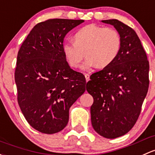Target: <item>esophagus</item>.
<instances>
[{
	"instance_id": "1",
	"label": "esophagus",
	"mask_w": 155,
	"mask_h": 155,
	"mask_svg": "<svg viewBox=\"0 0 155 155\" xmlns=\"http://www.w3.org/2000/svg\"><path fill=\"white\" fill-rule=\"evenodd\" d=\"M84 77H85V79H86V81H88L89 79H90V75L89 74H87V73H84Z\"/></svg>"
}]
</instances>
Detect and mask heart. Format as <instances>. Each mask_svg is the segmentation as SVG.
Masks as SVG:
<instances>
[{"mask_svg": "<svg viewBox=\"0 0 155 155\" xmlns=\"http://www.w3.org/2000/svg\"><path fill=\"white\" fill-rule=\"evenodd\" d=\"M73 38L74 41L63 43V53L70 66L74 68L79 66L85 54L87 58L81 66L84 71L95 67L107 68L115 61L121 49L120 34L111 27L88 24L79 29Z\"/></svg>", "mask_w": 155, "mask_h": 155, "instance_id": "1", "label": "heart"}]
</instances>
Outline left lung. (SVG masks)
Wrapping results in <instances>:
<instances>
[{"instance_id": "8db88e82", "label": "left lung", "mask_w": 155, "mask_h": 155, "mask_svg": "<svg viewBox=\"0 0 155 155\" xmlns=\"http://www.w3.org/2000/svg\"><path fill=\"white\" fill-rule=\"evenodd\" d=\"M102 22L119 32L121 49L111 64L91 75L86 89L94 98L93 128L101 136L114 139L128 133L140 116L149 89V63L132 28L117 19Z\"/></svg>"}]
</instances>
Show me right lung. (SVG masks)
I'll use <instances>...</instances> for the list:
<instances>
[{
    "instance_id": "add662e5",
    "label": "right lung",
    "mask_w": 155,
    "mask_h": 155,
    "mask_svg": "<svg viewBox=\"0 0 155 155\" xmlns=\"http://www.w3.org/2000/svg\"><path fill=\"white\" fill-rule=\"evenodd\" d=\"M84 21L55 18L38 23L18 53V105L29 124L41 133L64 129L70 107L85 91V77L71 69L62 51L67 33Z\"/></svg>"
}]
</instances>
